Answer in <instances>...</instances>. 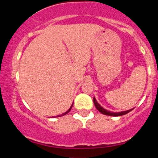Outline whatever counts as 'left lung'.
<instances>
[{
	"mask_svg": "<svg viewBox=\"0 0 158 158\" xmlns=\"http://www.w3.org/2000/svg\"><path fill=\"white\" fill-rule=\"evenodd\" d=\"M94 105H95L96 108H97V109L99 110L100 113H102V114H105V115H108V116H114V117H119V116H123V115H125V114H128V112L131 111L132 110H133V108L132 109H130V110H125V111H120V112H112V111H110V110H108L106 109H105L104 108H102V106H100V105L99 104V103L97 102V99H96L95 97H94Z\"/></svg>",
	"mask_w": 158,
	"mask_h": 158,
	"instance_id": "obj_1",
	"label": "left lung"
}]
</instances>
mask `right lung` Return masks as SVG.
I'll return each instance as SVG.
<instances>
[{"label":"right lung","mask_w":158,"mask_h":158,"mask_svg":"<svg viewBox=\"0 0 158 158\" xmlns=\"http://www.w3.org/2000/svg\"><path fill=\"white\" fill-rule=\"evenodd\" d=\"M73 104L71 105V106H70V108H69V109H68V110H67L66 112H64V114H60V115H58V116H56V117H61V116H64V115H65V114H68V113H69V112H70V110H71L72 107H73Z\"/></svg>","instance_id":"right-lung-1"}]
</instances>
